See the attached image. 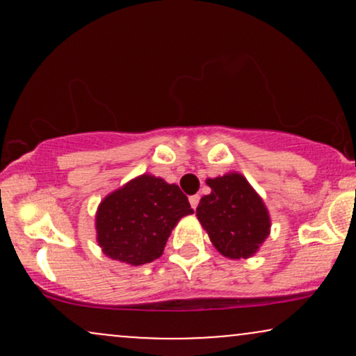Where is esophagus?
I'll return each instance as SVG.
<instances>
[{"instance_id": "1", "label": "esophagus", "mask_w": 356, "mask_h": 356, "mask_svg": "<svg viewBox=\"0 0 356 356\" xmlns=\"http://www.w3.org/2000/svg\"><path fill=\"white\" fill-rule=\"evenodd\" d=\"M189 202H191L192 209H195V207H197V204H199V195H197V194H195V195H191V197H189Z\"/></svg>"}]
</instances>
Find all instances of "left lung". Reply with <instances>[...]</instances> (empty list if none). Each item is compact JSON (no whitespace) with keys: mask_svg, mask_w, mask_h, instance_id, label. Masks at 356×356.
Wrapping results in <instances>:
<instances>
[{"mask_svg":"<svg viewBox=\"0 0 356 356\" xmlns=\"http://www.w3.org/2000/svg\"><path fill=\"white\" fill-rule=\"evenodd\" d=\"M211 194L204 195L195 216L214 248L229 259L254 256L271 232V218L263 197L239 172L206 179Z\"/></svg>","mask_w":356,"mask_h":356,"instance_id":"left-lung-1","label":"left lung"}]
</instances>
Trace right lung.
<instances>
[{"mask_svg": "<svg viewBox=\"0 0 356 356\" xmlns=\"http://www.w3.org/2000/svg\"><path fill=\"white\" fill-rule=\"evenodd\" d=\"M192 212L179 186L152 174L137 175L97 207V243L110 259L130 266L152 263L179 220Z\"/></svg>", "mask_w": 356, "mask_h": 356, "instance_id": "1", "label": "right lung"}]
</instances>
